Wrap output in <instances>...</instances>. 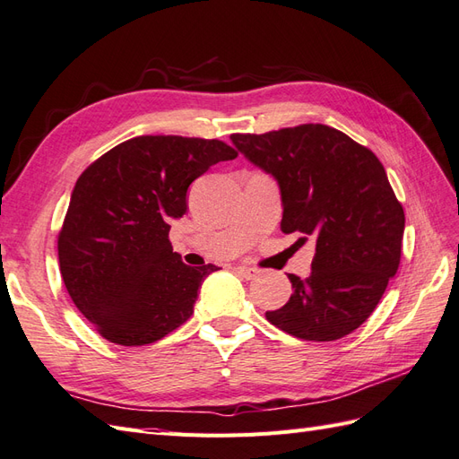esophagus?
Segmentation results:
<instances>
[{"label": "esophagus", "mask_w": 459, "mask_h": 459, "mask_svg": "<svg viewBox=\"0 0 459 459\" xmlns=\"http://www.w3.org/2000/svg\"><path fill=\"white\" fill-rule=\"evenodd\" d=\"M234 272H237L244 279H254L255 273H257L254 267H248V265H237V267H234Z\"/></svg>", "instance_id": "obj_1"}]
</instances>
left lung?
Here are the masks:
<instances>
[{
	"label": "left lung",
	"mask_w": 459,
	"mask_h": 459,
	"mask_svg": "<svg viewBox=\"0 0 459 459\" xmlns=\"http://www.w3.org/2000/svg\"><path fill=\"white\" fill-rule=\"evenodd\" d=\"M234 147L279 184L285 234L316 238L312 273L265 318L307 342H335L378 307L402 260L405 213L378 157L343 132L302 124L232 134Z\"/></svg>",
	"instance_id": "1"
}]
</instances>
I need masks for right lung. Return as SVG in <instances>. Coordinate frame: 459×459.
<instances>
[{
	"instance_id": "right-lung-1",
	"label": "right lung",
	"mask_w": 459,
	"mask_h": 459,
	"mask_svg": "<svg viewBox=\"0 0 459 459\" xmlns=\"http://www.w3.org/2000/svg\"><path fill=\"white\" fill-rule=\"evenodd\" d=\"M238 152L219 139L139 135L104 152L79 176L57 237L65 289L110 343H155L194 314L204 279L172 252L170 221L190 184Z\"/></svg>"
}]
</instances>
